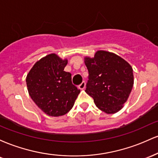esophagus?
Returning a JSON list of instances; mask_svg holds the SVG:
<instances>
[{
	"label": "esophagus",
	"mask_w": 158,
	"mask_h": 158,
	"mask_svg": "<svg viewBox=\"0 0 158 158\" xmlns=\"http://www.w3.org/2000/svg\"><path fill=\"white\" fill-rule=\"evenodd\" d=\"M85 88V81H83L82 82H81V84L79 85V88L81 90H83Z\"/></svg>",
	"instance_id": "34e87169"
}]
</instances>
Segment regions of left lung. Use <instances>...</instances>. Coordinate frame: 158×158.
Segmentation results:
<instances>
[{"mask_svg":"<svg viewBox=\"0 0 158 158\" xmlns=\"http://www.w3.org/2000/svg\"><path fill=\"white\" fill-rule=\"evenodd\" d=\"M88 70L85 92L98 108L114 114L123 108L134 85L133 70L126 61L113 52L99 50L94 58L86 57Z\"/></svg>","mask_w":158,"mask_h":158,"instance_id":"obj_1","label":"left lung"}]
</instances>
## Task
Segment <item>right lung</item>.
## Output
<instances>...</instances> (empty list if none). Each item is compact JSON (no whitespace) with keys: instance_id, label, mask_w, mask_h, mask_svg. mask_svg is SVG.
Instances as JSON below:
<instances>
[{"instance_id":"add662e5","label":"right lung","mask_w":158,"mask_h":158,"mask_svg":"<svg viewBox=\"0 0 158 158\" xmlns=\"http://www.w3.org/2000/svg\"><path fill=\"white\" fill-rule=\"evenodd\" d=\"M68 60L52 53L34 64L26 79L29 94L45 114H66L73 108L80 90L72 83L71 73L64 71Z\"/></svg>"}]
</instances>
